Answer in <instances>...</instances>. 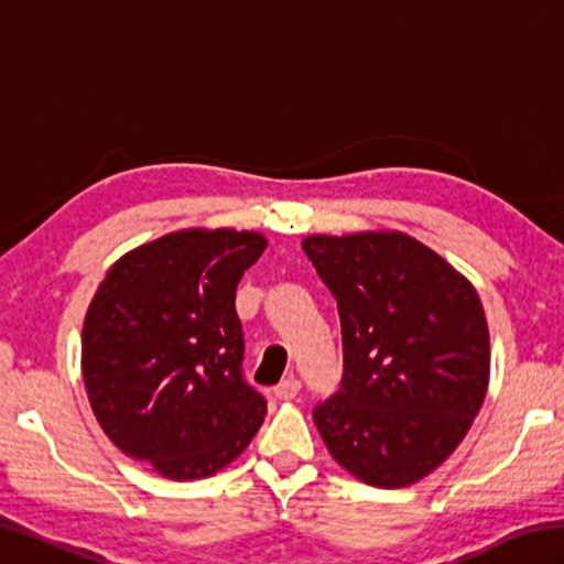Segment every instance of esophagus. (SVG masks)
I'll return each instance as SVG.
<instances>
[{
    "label": "esophagus",
    "mask_w": 564,
    "mask_h": 564,
    "mask_svg": "<svg viewBox=\"0 0 564 564\" xmlns=\"http://www.w3.org/2000/svg\"><path fill=\"white\" fill-rule=\"evenodd\" d=\"M299 390H301V380L295 378V376H289V378H283L281 383L273 388V395L279 398V400H293L295 395H299Z\"/></svg>",
    "instance_id": "34e87169"
}]
</instances>
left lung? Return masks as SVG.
I'll use <instances>...</instances> for the list:
<instances>
[{"label": "left lung", "mask_w": 564, "mask_h": 564, "mask_svg": "<svg viewBox=\"0 0 564 564\" xmlns=\"http://www.w3.org/2000/svg\"><path fill=\"white\" fill-rule=\"evenodd\" d=\"M338 301L343 378L313 408L323 443L358 480L405 488L451 455L490 380V333L465 275L400 231L308 236Z\"/></svg>", "instance_id": "obj_1"}]
</instances>
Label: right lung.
<instances>
[{
  "label": "right lung",
  "instance_id": "obj_1",
  "mask_svg": "<svg viewBox=\"0 0 564 564\" xmlns=\"http://www.w3.org/2000/svg\"><path fill=\"white\" fill-rule=\"evenodd\" d=\"M265 238L186 228L111 265L82 330L84 386L101 431L169 480H198L241 455L265 398L243 378L236 289Z\"/></svg>",
  "mask_w": 564,
  "mask_h": 564
}]
</instances>
